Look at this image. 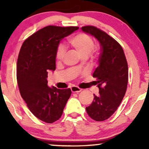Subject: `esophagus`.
I'll return each instance as SVG.
<instances>
[{"label": "esophagus", "mask_w": 149, "mask_h": 149, "mask_svg": "<svg viewBox=\"0 0 149 149\" xmlns=\"http://www.w3.org/2000/svg\"><path fill=\"white\" fill-rule=\"evenodd\" d=\"M70 89H71V91L73 93H79L81 91V89L77 86H72L71 88H70Z\"/></svg>", "instance_id": "obj_1"}]
</instances>
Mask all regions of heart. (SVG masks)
Segmentation results:
<instances>
[{
    "label": "heart",
    "mask_w": 149,
    "mask_h": 149,
    "mask_svg": "<svg viewBox=\"0 0 149 149\" xmlns=\"http://www.w3.org/2000/svg\"><path fill=\"white\" fill-rule=\"evenodd\" d=\"M69 43L78 51L81 56H88L94 49V44L90 36L85 33H79L69 39ZM65 47L59 45L56 52V58L61 61L65 55Z\"/></svg>",
    "instance_id": "obj_1"
}]
</instances>
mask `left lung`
<instances>
[{
  "label": "left lung",
  "instance_id": "left-lung-1",
  "mask_svg": "<svg viewBox=\"0 0 149 149\" xmlns=\"http://www.w3.org/2000/svg\"><path fill=\"white\" fill-rule=\"evenodd\" d=\"M82 31L95 37L101 46L99 65L93 73L100 95L86 107L88 116L96 121H104L117 110L125 94L128 81V67L124 51L112 37L93 26H86Z\"/></svg>",
  "mask_w": 149,
  "mask_h": 149
}]
</instances>
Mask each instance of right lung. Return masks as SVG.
Masks as SVG:
<instances>
[{"mask_svg":"<svg viewBox=\"0 0 149 149\" xmlns=\"http://www.w3.org/2000/svg\"><path fill=\"white\" fill-rule=\"evenodd\" d=\"M77 29V26H45L28 37L21 47L16 73L19 91L31 113L45 123L61 118L71 94L70 88L48 86L47 78L49 70H55L60 42Z\"/></svg>","mask_w":149,"mask_h":149,"instance_id":"add662e5","label":"right lung"}]
</instances>
